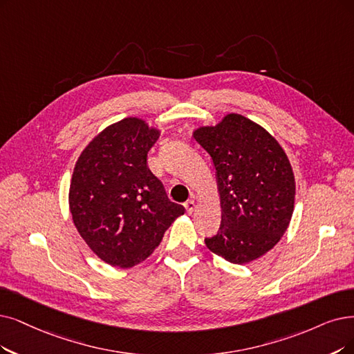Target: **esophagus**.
Here are the masks:
<instances>
[{
	"label": "esophagus",
	"mask_w": 354,
	"mask_h": 354,
	"mask_svg": "<svg viewBox=\"0 0 354 354\" xmlns=\"http://www.w3.org/2000/svg\"><path fill=\"white\" fill-rule=\"evenodd\" d=\"M185 207H186V210L189 212V214H192V212L196 209V202L193 199H190V201H187L185 203Z\"/></svg>",
	"instance_id": "34e87169"
}]
</instances>
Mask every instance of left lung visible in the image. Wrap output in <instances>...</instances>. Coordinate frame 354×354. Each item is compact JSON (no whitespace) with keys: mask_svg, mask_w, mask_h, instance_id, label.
I'll return each mask as SVG.
<instances>
[{"mask_svg":"<svg viewBox=\"0 0 354 354\" xmlns=\"http://www.w3.org/2000/svg\"><path fill=\"white\" fill-rule=\"evenodd\" d=\"M212 158L222 221L207 248L234 264L256 260L288 230L295 205V177L285 151L260 124L226 115L193 133Z\"/></svg>","mask_w":354,"mask_h":354,"instance_id":"8db88e82","label":"left lung"}]
</instances>
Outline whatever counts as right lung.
<instances>
[{
    "instance_id": "1",
    "label": "right lung",
    "mask_w": 354,
    "mask_h": 354,
    "mask_svg": "<svg viewBox=\"0 0 354 354\" xmlns=\"http://www.w3.org/2000/svg\"><path fill=\"white\" fill-rule=\"evenodd\" d=\"M160 132L140 119L109 126L82 151L69 186V209L103 261L132 267L151 256L185 207L169 202L147 165Z\"/></svg>"
}]
</instances>
